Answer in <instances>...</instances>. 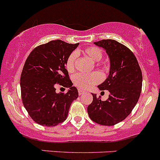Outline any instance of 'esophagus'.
Listing matches in <instances>:
<instances>
[{
    "label": "esophagus",
    "mask_w": 160,
    "mask_h": 160,
    "mask_svg": "<svg viewBox=\"0 0 160 160\" xmlns=\"http://www.w3.org/2000/svg\"><path fill=\"white\" fill-rule=\"evenodd\" d=\"M78 93H79V95H83V93H84V91H83V90H79Z\"/></svg>",
    "instance_id": "esophagus-1"
}]
</instances>
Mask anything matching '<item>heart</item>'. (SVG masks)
Returning a JSON list of instances; mask_svg holds the SVG:
<instances>
[{
	"label": "heart",
	"instance_id": "b5f03b06",
	"mask_svg": "<svg viewBox=\"0 0 160 160\" xmlns=\"http://www.w3.org/2000/svg\"><path fill=\"white\" fill-rule=\"evenodd\" d=\"M82 52L85 56H88L93 61L98 62L103 56V52L100 48L96 46H90L82 50ZM77 54L73 52L68 56L66 63L67 70L69 72H74L76 68ZM73 83L76 87L82 90H86L91 88L96 83H99L102 80V76L98 72H93L91 73H77L73 77Z\"/></svg>",
	"mask_w": 160,
	"mask_h": 160
}]
</instances>
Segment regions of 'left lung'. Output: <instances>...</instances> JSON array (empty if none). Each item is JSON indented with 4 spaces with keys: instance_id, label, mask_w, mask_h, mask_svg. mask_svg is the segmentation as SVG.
<instances>
[{
    "instance_id": "left-lung-1",
    "label": "left lung",
    "mask_w": 160,
    "mask_h": 160,
    "mask_svg": "<svg viewBox=\"0 0 160 160\" xmlns=\"http://www.w3.org/2000/svg\"><path fill=\"white\" fill-rule=\"evenodd\" d=\"M106 50L110 59V72L101 90H108L107 101L92 93L93 101L88 107L90 118L102 125L111 126L126 118L138 101L142 84V74L138 60L131 50L113 39L95 42Z\"/></svg>"
}]
</instances>
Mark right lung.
Masks as SVG:
<instances>
[{
  "instance_id": "1",
  "label": "right lung",
  "mask_w": 160,
  "mask_h": 160,
  "mask_svg": "<svg viewBox=\"0 0 160 160\" xmlns=\"http://www.w3.org/2000/svg\"><path fill=\"white\" fill-rule=\"evenodd\" d=\"M62 40H52L35 48L27 58L21 75L24 107L30 117L42 126H56L67 119L71 104L78 98L66 69L67 58L77 46ZM70 89L55 92L54 84Z\"/></svg>"
}]
</instances>
